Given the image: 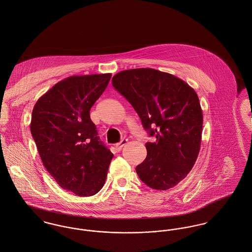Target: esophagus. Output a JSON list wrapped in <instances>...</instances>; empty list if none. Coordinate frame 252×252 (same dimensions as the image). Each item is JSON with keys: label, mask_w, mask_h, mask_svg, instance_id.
<instances>
[{"label": "esophagus", "mask_w": 252, "mask_h": 252, "mask_svg": "<svg viewBox=\"0 0 252 252\" xmlns=\"http://www.w3.org/2000/svg\"><path fill=\"white\" fill-rule=\"evenodd\" d=\"M127 142H128V139L127 138H123V139H121V141L120 142H118L117 144H116V150L117 151H120L122 148H123V146H125L126 144H127Z\"/></svg>", "instance_id": "34e87169"}]
</instances>
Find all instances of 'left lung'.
<instances>
[{"label":"left lung","instance_id":"8db88e82","mask_svg":"<svg viewBox=\"0 0 252 252\" xmlns=\"http://www.w3.org/2000/svg\"><path fill=\"white\" fill-rule=\"evenodd\" d=\"M113 86L133 106L155 142L136 167L139 179L165 190L188 175L198 157L203 115L198 96L183 80L153 68L129 69L113 77Z\"/></svg>","mask_w":252,"mask_h":252}]
</instances>
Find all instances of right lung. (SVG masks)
I'll use <instances>...</instances> for the list:
<instances>
[{
  "instance_id": "add662e5",
  "label": "right lung",
  "mask_w": 252,
  "mask_h": 252,
  "mask_svg": "<svg viewBox=\"0 0 252 252\" xmlns=\"http://www.w3.org/2000/svg\"><path fill=\"white\" fill-rule=\"evenodd\" d=\"M111 78V73L68 77L44 93L32 110L31 133L47 171L78 196H92L103 188L114 158L90 115Z\"/></svg>"
}]
</instances>
